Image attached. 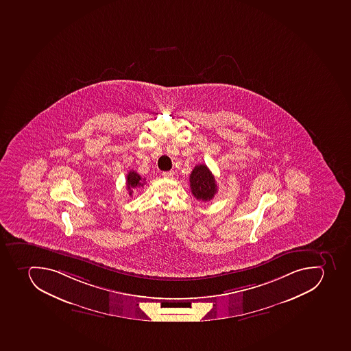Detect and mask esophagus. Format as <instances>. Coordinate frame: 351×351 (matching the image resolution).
Returning a JSON list of instances; mask_svg holds the SVG:
<instances>
[{"label":"esophagus","instance_id":"1","mask_svg":"<svg viewBox=\"0 0 351 351\" xmlns=\"http://www.w3.org/2000/svg\"><path fill=\"white\" fill-rule=\"evenodd\" d=\"M162 176L165 178H172V177H173V172L165 171V172H163Z\"/></svg>","mask_w":351,"mask_h":351}]
</instances>
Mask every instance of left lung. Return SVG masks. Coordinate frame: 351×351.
<instances>
[{
  "label": "left lung",
  "instance_id": "8db88e82",
  "mask_svg": "<svg viewBox=\"0 0 351 351\" xmlns=\"http://www.w3.org/2000/svg\"><path fill=\"white\" fill-rule=\"evenodd\" d=\"M190 189L193 197L204 202L213 200L218 192L213 172L210 171L206 165H195L192 170L190 174Z\"/></svg>",
  "mask_w": 351,
  "mask_h": 351
}]
</instances>
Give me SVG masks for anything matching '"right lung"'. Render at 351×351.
<instances>
[{"label":"right lung","mask_w":351,"mask_h":351,"mask_svg":"<svg viewBox=\"0 0 351 351\" xmlns=\"http://www.w3.org/2000/svg\"><path fill=\"white\" fill-rule=\"evenodd\" d=\"M145 179H142L136 171H130L127 176V190L129 191V195H132L134 189L143 186Z\"/></svg>","instance_id":"obj_1"}]
</instances>
